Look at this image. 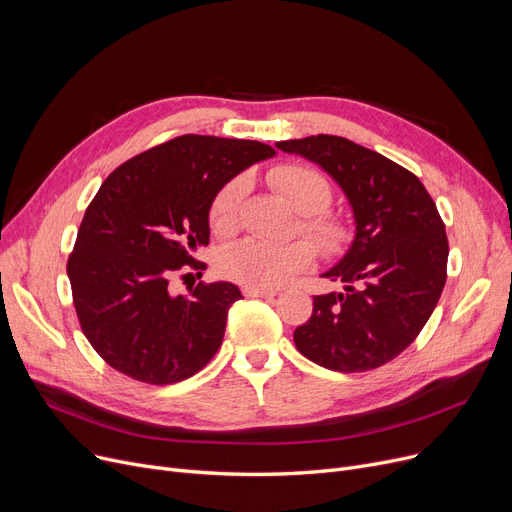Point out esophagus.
I'll return each mask as SVG.
<instances>
[{
  "mask_svg": "<svg viewBox=\"0 0 512 512\" xmlns=\"http://www.w3.org/2000/svg\"><path fill=\"white\" fill-rule=\"evenodd\" d=\"M242 294H245V297H263V299H270V297H276L278 290H265V288H255V286H242Z\"/></svg>",
  "mask_w": 512,
  "mask_h": 512,
  "instance_id": "obj_1",
  "label": "esophagus"
}]
</instances>
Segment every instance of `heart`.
I'll return each instance as SVG.
<instances>
[{"label": "heart", "mask_w": 512, "mask_h": 512, "mask_svg": "<svg viewBox=\"0 0 512 512\" xmlns=\"http://www.w3.org/2000/svg\"><path fill=\"white\" fill-rule=\"evenodd\" d=\"M276 191L303 213V232L324 255H338L351 242V228L336 215L326 213L332 203V186L319 172L307 166H280L270 172ZM249 182L236 176L226 182L211 201L209 222L218 234H232L240 222V209ZM315 251L305 240L265 242L257 238L238 240L220 255V270L230 280L255 288H280L313 263Z\"/></svg>", "instance_id": "heart-1"}]
</instances>
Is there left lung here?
Listing matches in <instances>:
<instances>
[{
    "instance_id": "8db88e82",
    "label": "left lung",
    "mask_w": 512,
    "mask_h": 512,
    "mask_svg": "<svg viewBox=\"0 0 512 512\" xmlns=\"http://www.w3.org/2000/svg\"><path fill=\"white\" fill-rule=\"evenodd\" d=\"M276 147L324 170L351 205L355 224L346 253L321 274L344 290L313 299L294 344L332 371L392 361L423 330L446 282L448 238L436 203L415 174L348 139L313 134Z\"/></svg>"
}]
</instances>
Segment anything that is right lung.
Listing matches in <instances>:
<instances>
[{"mask_svg": "<svg viewBox=\"0 0 512 512\" xmlns=\"http://www.w3.org/2000/svg\"><path fill=\"white\" fill-rule=\"evenodd\" d=\"M276 151L259 141L184 134L116 168L80 224L68 280L91 346L120 373L147 384L191 378L218 353L232 282L170 292V278L209 245L220 188ZM195 267H199L195 263Z\"/></svg>", "mask_w": 512, "mask_h": 512, "instance_id": "add662e5", "label": "right lung"}]
</instances>
